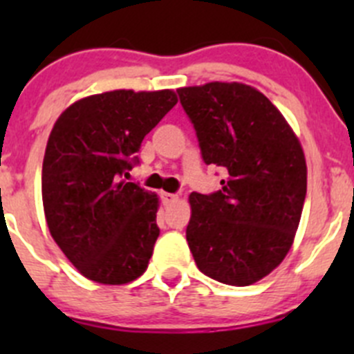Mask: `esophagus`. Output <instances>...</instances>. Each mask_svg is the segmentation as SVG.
Returning a JSON list of instances; mask_svg holds the SVG:
<instances>
[{
	"mask_svg": "<svg viewBox=\"0 0 354 354\" xmlns=\"http://www.w3.org/2000/svg\"><path fill=\"white\" fill-rule=\"evenodd\" d=\"M160 200H162L164 205H169V203L176 202L178 195H174V194H166V192H162V194H160Z\"/></svg>",
	"mask_w": 354,
	"mask_h": 354,
	"instance_id": "1",
	"label": "esophagus"
}]
</instances>
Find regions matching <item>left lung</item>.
Masks as SVG:
<instances>
[{
	"label": "left lung",
	"instance_id": "8db88e82",
	"mask_svg": "<svg viewBox=\"0 0 354 354\" xmlns=\"http://www.w3.org/2000/svg\"><path fill=\"white\" fill-rule=\"evenodd\" d=\"M205 164L223 188L190 195L187 241L200 272L248 286L284 260L306 197L303 149L279 109L257 88L210 82L178 88Z\"/></svg>",
	"mask_w": 354,
	"mask_h": 354
}]
</instances>
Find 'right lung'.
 Here are the masks:
<instances>
[{
	"label": "right lung",
	"instance_id": "add662e5",
	"mask_svg": "<svg viewBox=\"0 0 354 354\" xmlns=\"http://www.w3.org/2000/svg\"><path fill=\"white\" fill-rule=\"evenodd\" d=\"M173 91H113L71 104L53 127L42 162L51 236L87 279L127 284L145 272L159 200L124 181L145 135L173 109Z\"/></svg>",
	"mask_w": 354,
	"mask_h": 354
}]
</instances>
